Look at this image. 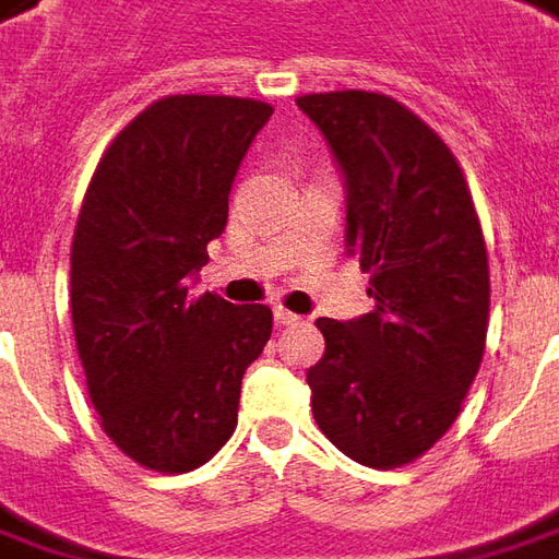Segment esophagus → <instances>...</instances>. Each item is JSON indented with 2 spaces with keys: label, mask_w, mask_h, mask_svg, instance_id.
I'll list each match as a JSON object with an SVG mask.
<instances>
[{
  "label": "esophagus",
  "mask_w": 559,
  "mask_h": 559,
  "mask_svg": "<svg viewBox=\"0 0 559 559\" xmlns=\"http://www.w3.org/2000/svg\"><path fill=\"white\" fill-rule=\"evenodd\" d=\"M275 321H278L281 328H287V324H299L302 318L297 312H290V309H284V306H275Z\"/></svg>",
  "instance_id": "obj_1"
}]
</instances>
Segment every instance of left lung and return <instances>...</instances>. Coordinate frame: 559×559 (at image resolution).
<instances>
[{
    "instance_id": "left-lung-1",
    "label": "left lung",
    "mask_w": 559,
    "mask_h": 559,
    "mask_svg": "<svg viewBox=\"0 0 559 559\" xmlns=\"http://www.w3.org/2000/svg\"><path fill=\"white\" fill-rule=\"evenodd\" d=\"M346 176V250L371 272L374 312L318 318L309 368L321 433L365 467L393 471L445 436L479 371L489 253L452 147L380 92L299 95Z\"/></svg>"
}]
</instances>
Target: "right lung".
I'll return each instance as SVG.
<instances>
[{"label": "right lung", "mask_w": 559, "mask_h": 559, "mask_svg": "<svg viewBox=\"0 0 559 559\" xmlns=\"http://www.w3.org/2000/svg\"><path fill=\"white\" fill-rule=\"evenodd\" d=\"M272 105L166 95L117 132L70 247V316L88 399L110 442L157 473L206 464L238 427L241 380L272 309L191 297L228 191Z\"/></svg>", "instance_id": "right-lung-1"}]
</instances>
